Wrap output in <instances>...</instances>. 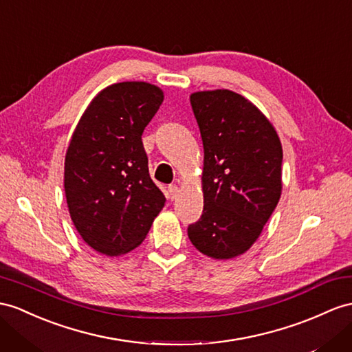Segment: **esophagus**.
Instances as JSON below:
<instances>
[{
	"label": "esophagus",
	"mask_w": 352,
	"mask_h": 352,
	"mask_svg": "<svg viewBox=\"0 0 352 352\" xmlns=\"http://www.w3.org/2000/svg\"><path fill=\"white\" fill-rule=\"evenodd\" d=\"M178 186L177 184H173V186H169L168 187V197H169V199H175V197H177V195H178Z\"/></svg>",
	"instance_id": "1"
}]
</instances>
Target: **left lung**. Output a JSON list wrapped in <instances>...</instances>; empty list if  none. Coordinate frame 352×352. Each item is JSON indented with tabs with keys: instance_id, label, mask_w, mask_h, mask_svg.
I'll list each match as a JSON object with an SVG mask.
<instances>
[{
	"instance_id": "8db88e82",
	"label": "left lung",
	"mask_w": 352,
	"mask_h": 352,
	"mask_svg": "<svg viewBox=\"0 0 352 352\" xmlns=\"http://www.w3.org/2000/svg\"><path fill=\"white\" fill-rule=\"evenodd\" d=\"M190 104L204 144V212L188 239L211 258H235L257 241L281 197V141L267 117L232 90H201Z\"/></svg>"
}]
</instances>
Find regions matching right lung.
<instances>
[{
  "label": "right lung",
  "instance_id": "1",
  "mask_svg": "<svg viewBox=\"0 0 352 352\" xmlns=\"http://www.w3.org/2000/svg\"><path fill=\"white\" fill-rule=\"evenodd\" d=\"M162 102L164 90L146 82L107 86L71 135L64 168L68 211L98 253L114 257L137 248L165 206L141 140Z\"/></svg>",
  "mask_w": 352,
  "mask_h": 352
}]
</instances>
